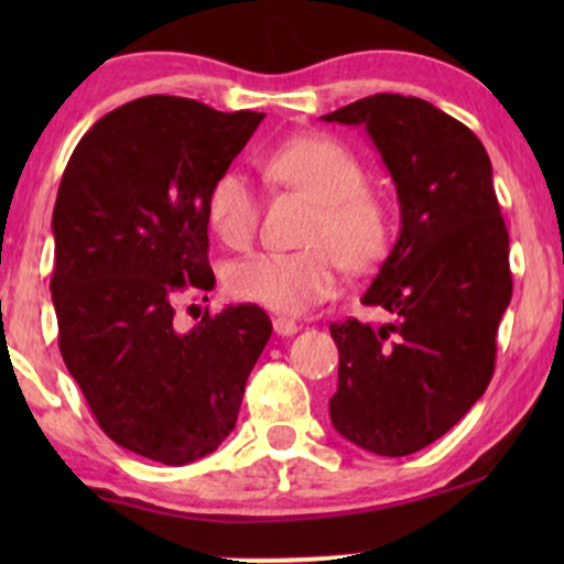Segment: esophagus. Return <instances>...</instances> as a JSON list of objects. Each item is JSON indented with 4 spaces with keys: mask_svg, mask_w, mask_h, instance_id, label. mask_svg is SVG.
Listing matches in <instances>:
<instances>
[{
    "mask_svg": "<svg viewBox=\"0 0 564 564\" xmlns=\"http://www.w3.org/2000/svg\"><path fill=\"white\" fill-rule=\"evenodd\" d=\"M300 330V326L295 321L290 318H274V334L276 336H295Z\"/></svg>",
    "mask_w": 564,
    "mask_h": 564,
    "instance_id": "34e87169",
    "label": "esophagus"
}]
</instances>
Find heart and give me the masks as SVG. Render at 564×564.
I'll list each match as a JSON object with an SVG mask.
<instances>
[{
	"instance_id": "b5f03b06",
	"label": "heart",
	"mask_w": 564,
	"mask_h": 564,
	"mask_svg": "<svg viewBox=\"0 0 564 564\" xmlns=\"http://www.w3.org/2000/svg\"><path fill=\"white\" fill-rule=\"evenodd\" d=\"M274 182L315 199L300 251H257L226 272L230 295L274 313L300 315L334 297L341 264L367 272L388 251V213L361 189L365 172L357 156L326 135L292 138L264 161ZM205 215L223 243L243 249L259 223V197L249 176L226 169L205 197Z\"/></svg>"
}]
</instances>
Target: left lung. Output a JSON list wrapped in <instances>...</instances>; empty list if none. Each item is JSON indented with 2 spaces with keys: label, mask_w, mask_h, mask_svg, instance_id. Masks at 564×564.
<instances>
[{
  "label": "left lung",
  "mask_w": 564,
  "mask_h": 564,
  "mask_svg": "<svg viewBox=\"0 0 564 564\" xmlns=\"http://www.w3.org/2000/svg\"><path fill=\"white\" fill-rule=\"evenodd\" d=\"M321 120L367 130L400 205L398 241L361 297L392 321L330 323V423L361 449L405 457L444 436L496 369L513 280L492 166L473 130L419 97H365Z\"/></svg>",
  "instance_id": "1"
}]
</instances>
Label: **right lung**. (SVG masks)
I'll return each instance as SVG.
<instances>
[{
    "label": "right lung",
    "instance_id": "right-lung-1",
    "mask_svg": "<svg viewBox=\"0 0 564 564\" xmlns=\"http://www.w3.org/2000/svg\"><path fill=\"white\" fill-rule=\"evenodd\" d=\"M261 120L141 97L99 118L61 176L51 223L61 357L99 429L161 465L218 449L272 336L257 305L205 313L189 330L174 318L180 295L215 288L205 197Z\"/></svg>",
    "mask_w": 564,
    "mask_h": 564
}]
</instances>
